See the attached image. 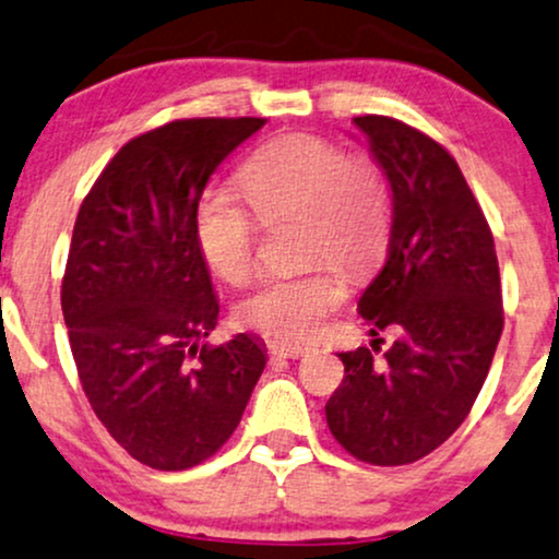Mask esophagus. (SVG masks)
I'll return each mask as SVG.
<instances>
[{"label": "esophagus", "instance_id": "1", "mask_svg": "<svg viewBox=\"0 0 559 559\" xmlns=\"http://www.w3.org/2000/svg\"><path fill=\"white\" fill-rule=\"evenodd\" d=\"M267 350L271 356H281V358H299L312 353V345H304V343H284V341H271L267 343Z\"/></svg>", "mask_w": 559, "mask_h": 559}]
</instances>
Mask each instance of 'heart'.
Wrapping results in <instances>:
<instances>
[{"label":"heart","instance_id":"obj_1","mask_svg":"<svg viewBox=\"0 0 559 559\" xmlns=\"http://www.w3.org/2000/svg\"><path fill=\"white\" fill-rule=\"evenodd\" d=\"M245 198L227 186L198 195L193 235L211 271L245 284L255 271L260 218L301 216V258L366 267L381 255L392 227L386 173L366 154H345L328 139L292 133L258 150L242 167ZM348 286L328 263L275 273L239 307V320L273 341L314 335Z\"/></svg>","mask_w":559,"mask_h":559}]
</instances>
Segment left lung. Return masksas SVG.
Returning <instances> with one entry per match:
<instances>
[{
  "instance_id": "obj_1",
  "label": "left lung",
  "mask_w": 559,
  "mask_h": 559,
  "mask_svg": "<svg viewBox=\"0 0 559 559\" xmlns=\"http://www.w3.org/2000/svg\"><path fill=\"white\" fill-rule=\"evenodd\" d=\"M353 123L392 190L386 263L358 312L371 335L394 330L397 341L381 361L369 348L341 353L345 377L324 415L348 454L397 467L441 447L469 415L503 332V296L492 231L454 157L394 118Z\"/></svg>"
}]
</instances>
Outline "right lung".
Here are the masks:
<instances>
[{"label": "right lung", "instance_id": "1", "mask_svg": "<svg viewBox=\"0 0 559 559\" xmlns=\"http://www.w3.org/2000/svg\"><path fill=\"white\" fill-rule=\"evenodd\" d=\"M265 118H188L131 139L82 201L61 284L92 409L133 459L178 472L235 433L265 369L239 332L209 345L218 301L193 235L216 167Z\"/></svg>", "mask_w": 559, "mask_h": 559}]
</instances>
